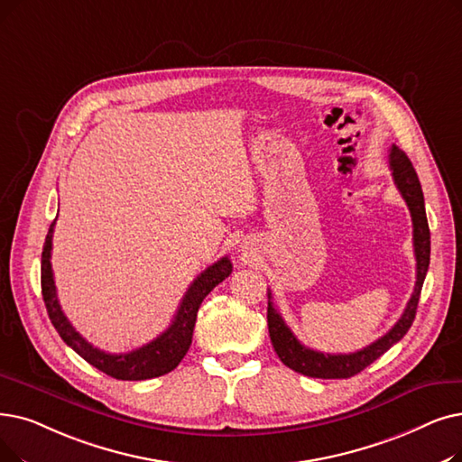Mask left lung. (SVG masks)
<instances>
[{
	"label": "left lung",
	"instance_id": "1",
	"mask_svg": "<svg viewBox=\"0 0 462 462\" xmlns=\"http://www.w3.org/2000/svg\"><path fill=\"white\" fill-rule=\"evenodd\" d=\"M389 168L393 171L394 185L406 199L408 209L411 213V223H413V251L417 260V281L413 287V294L410 302L398 319V323L374 344L368 347L347 353V355H330V353H320L313 351L306 346L298 342V337L291 332V328L285 325L283 317L273 308L272 302V292H268V330L272 346L281 358V363L289 366L291 370L304 374L308 377H320V379H347L358 372H363L366 366H370L375 358H379L385 351H389L396 342H400L410 330L420 289H423V281L429 272L430 264V230L427 223V213H425V198L423 190H420L419 177L415 173V168L411 166L408 154L398 149L396 145L389 151Z\"/></svg>",
	"mask_w": 462,
	"mask_h": 462
}]
</instances>
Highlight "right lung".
<instances>
[{
    "mask_svg": "<svg viewBox=\"0 0 462 462\" xmlns=\"http://www.w3.org/2000/svg\"><path fill=\"white\" fill-rule=\"evenodd\" d=\"M54 223L49 228L45 245H43V254H42V292L47 306V313L51 317V323L54 325L60 337H62L77 355H81L88 365L102 370L104 374L115 379L143 381V379L164 375L173 368H177V365L181 363L192 344L196 315L199 306L204 302V298L220 283V281L226 279L232 273V263L228 260V256L217 260L213 266L204 270L192 281V285L189 287L185 298L181 300V306H179L171 325L166 332L160 334L156 339H152V342H149L143 347L134 349L130 353L111 355L88 344L87 339L71 327L68 317L64 315L62 308L58 304L52 264H51Z\"/></svg>",
    "mask_w": 462,
    "mask_h": 462,
    "instance_id": "obj_1",
    "label": "right lung"
}]
</instances>
